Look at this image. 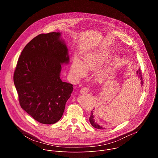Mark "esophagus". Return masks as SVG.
Returning <instances> with one entry per match:
<instances>
[{"label": "esophagus", "instance_id": "obj_1", "mask_svg": "<svg viewBox=\"0 0 158 158\" xmlns=\"http://www.w3.org/2000/svg\"><path fill=\"white\" fill-rule=\"evenodd\" d=\"M89 91V89L87 88H83L80 90V93L81 94H87L88 93V92Z\"/></svg>", "mask_w": 158, "mask_h": 158}]
</instances>
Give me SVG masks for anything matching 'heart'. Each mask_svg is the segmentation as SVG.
<instances>
[{
  "instance_id": "heart-1",
  "label": "heart",
  "mask_w": 158,
  "mask_h": 158,
  "mask_svg": "<svg viewBox=\"0 0 158 158\" xmlns=\"http://www.w3.org/2000/svg\"><path fill=\"white\" fill-rule=\"evenodd\" d=\"M99 56V52L94 51L86 54L83 58V62L78 58L75 59L72 64L70 73L75 79L84 77L86 75V69L90 70L94 68ZM98 76L101 77L102 74L100 73Z\"/></svg>"
}]
</instances>
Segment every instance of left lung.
Instances as JSON below:
<instances>
[{"label": "left lung", "mask_w": 158, "mask_h": 158, "mask_svg": "<svg viewBox=\"0 0 158 158\" xmlns=\"http://www.w3.org/2000/svg\"><path fill=\"white\" fill-rule=\"evenodd\" d=\"M136 73L138 74V77L139 78V80L141 81V85L142 86L143 85V81H142V77H141V71H140V69H139V70L136 72ZM89 122L92 125L93 127H94V128H98V129H104V128H103L102 126H100L99 124H98L95 121H94V115H93V111H91V115L89 117Z\"/></svg>", "instance_id": "1"}]
</instances>
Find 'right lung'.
I'll use <instances>...</instances> for the list:
<instances>
[{"label":"right lung","mask_w":158,"mask_h":158,"mask_svg":"<svg viewBox=\"0 0 158 158\" xmlns=\"http://www.w3.org/2000/svg\"><path fill=\"white\" fill-rule=\"evenodd\" d=\"M69 63V50L61 33L41 34L22 51L14 81L22 108L43 124L62 117L73 85L63 82L62 65Z\"/></svg>","instance_id":"1"}]
</instances>
